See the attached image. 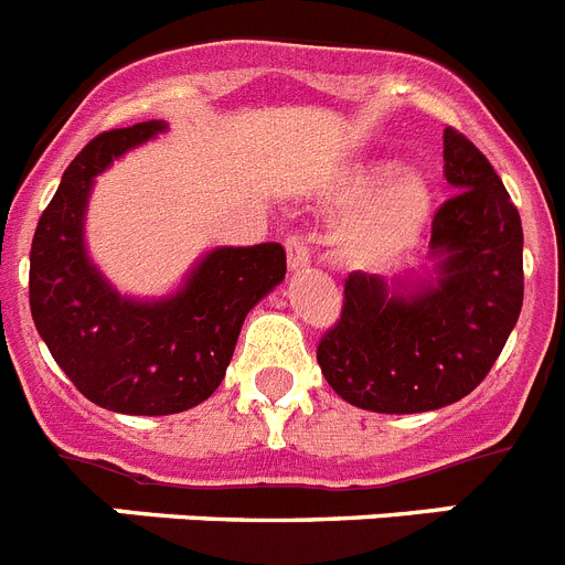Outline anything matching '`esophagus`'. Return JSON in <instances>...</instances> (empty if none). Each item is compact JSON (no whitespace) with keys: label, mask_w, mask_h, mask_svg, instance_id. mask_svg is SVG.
I'll list each match as a JSON object with an SVG mask.
<instances>
[{"label":"esophagus","mask_w":565,"mask_h":565,"mask_svg":"<svg viewBox=\"0 0 565 565\" xmlns=\"http://www.w3.org/2000/svg\"><path fill=\"white\" fill-rule=\"evenodd\" d=\"M286 254L291 271H302V268L311 266V252H308V243L302 234H291V237L286 239Z\"/></svg>","instance_id":"1"}]
</instances>
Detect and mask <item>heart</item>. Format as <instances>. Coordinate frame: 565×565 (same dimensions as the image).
Returning a JSON list of instances; mask_svg holds the SVG:
<instances>
[{
    "label": "heart",
    "mask_w": 565,
    "mask_h": 565,
    "mask_svg": "<svg viewBox=\"0 0 565 565\" xmlns=\"http://www.w3.org/2000/svg\"><path fill=\"white\" fill-rule=\"evenodd\" d=\"M333 206H351L333 234L348 266L387 268L418 243L433 212V189L416 169L393 172L391 161L353 163L328 192Z\"/></svg>",
    "instance_id": "heart-1"
}]
</instances>
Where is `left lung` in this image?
Returning <instances> with one entry per match:
<instances>
[{
	"label": "left lung",
	"instance_id": "left-lung-1",
	"mask_svg": "<svg viewBox=\"0 0 565 565\" xmlns=\"http://www.w3.org/2000/svg\"><path fill=\"white\" fill-rule=\"evenodd\" d=\"M444 178L433 266L344 279L342 319L317 362L333 391L373 413H427L472 393L501 356L523 306V228L492 163L444 129Z\"/></svg>",
	"mask_w": 565,
	"mask_h": 565
}]
</instances>
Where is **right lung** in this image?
Here are the masks:
<instances>
[{
	"label": "right lung",
	"mask_w": 565,
	"mask_h": 565,
	"mask_svg": "<svg viewBox=\"0 0 565 565\" xmlns=\"http://www.w3.org/2000/svg\"><path fill=\"white\" fill-rule=\"evenodd\" d=\"M167 121L109 129L70 163L30 246V313L67 379L93 404L127 416H172L221 387L246 313L286 279V248L217 246L167 297H127L84 239L96 178Z\"/></svg>",
	"instance_id": "add662e5"
}]
</instances>
